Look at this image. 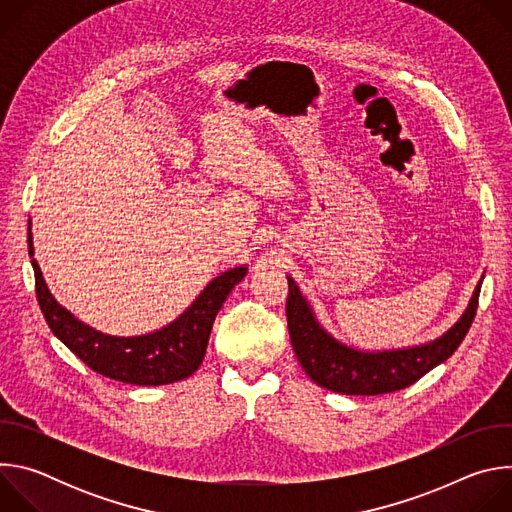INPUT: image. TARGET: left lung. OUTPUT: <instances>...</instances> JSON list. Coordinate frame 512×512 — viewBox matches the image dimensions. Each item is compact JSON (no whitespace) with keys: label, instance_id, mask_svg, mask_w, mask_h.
Listing matches in <instances>:
<instances>
[{"label":"left lung","instance_id":"left-lung-1","mask_svg":"<svg viewBox=\"0 0 512 512\" xmlns=\"http://www.w3.org/2000/svg\"><path fill=\"white\" fill-rule=\"evenodd\" d=\"M287 283V328L302 369L320 387L342 395L393 393L413 385L437 364L448 360L474 322L482 285V281L476 285L468 310L442 338L415 348L375 354L348 348L326 334L302 298L296 281L287 277Z\"/></svg>","mask_w":512,"mask_h":512}]
</instances>
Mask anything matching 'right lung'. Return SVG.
<instances>
[{"instance_id": "1", "label": "right lung", "mask_w": 512, "mask_h": 512, "mask_svg": "<svg viewBox=\"0 0 512 512\" xmlns=\"http://www.w3.org/2000/svg\"><path fill=\"white\" fill-rule=\"evenodd\" d=\"M28 251L34 255L32 233L28 235ZM32 267L36 298L54 336L95 373L127 385L145 387L182 381L200 367L214 318L233 287L247 273L245 267H235L212 279L198 300L170 326L148 336L117 338L85 326L56 304L36 259H32Z\"/></svg>"}]
</instances>
